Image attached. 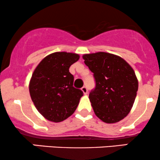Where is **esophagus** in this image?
<instances>
[{
    "mask_svg": "<svg viewBox=\"0 0 160 160\" xmlns=\"http://www.w3.org/2000/svg\"><path fill=\"white\" fill-rule=\"evenodd\" d=\"M81 90L82 91V92H83L85 95L87 94L88 90H87V88H86V86H82V87L81 88Z\"/></svg>",
    "mask_w": 160,
    "mask_h": 160,
    "instance_id": "obj_1",
    "label": "esophagus"
}]
</instances>
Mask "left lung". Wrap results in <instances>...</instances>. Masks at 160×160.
I'll use <instances>...</instances> for the list:
<instances>
[{
	"instance_id": "8db88e82",
	"label": "left lung",
	"mask_w": 160,
	"mask_h": 160,
	"mask_svg": "<svg viewBox=\"0 0 160 160\" xmlns=\"http://www.w3.org/2000/svg\"><path fill=\"white\" fill-rule=\"evenodd\" d=\"M93 73L95 88L89 98L95 115L106 123L126 117L132 108L138 82L135 71L123 58L108 52L82 56Z\"/></svg>"
}]
</instances>
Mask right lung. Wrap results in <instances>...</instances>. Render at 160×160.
Wrapping results in <instances>:
<instances>
[{"label":"right lung","mask_w":160,"mask_h":160,"mask_svg":"<svg viewBox=\"0 0 160 160\" xmlns=\"http://www.w3.org/2000/svg\"><path fill=\"white\" fill-rule=\"evenodd\" d=\"M76 53L56 52L38 64L29 82V92L37 110L44 118L62 122L72 115L83 92L73 86L69 68L78 62Z\"/></svg>","instance_id":"obj_1"}]
</instances>
